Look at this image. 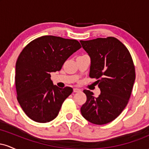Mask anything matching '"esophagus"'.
<instances>
[{"label": "esophagus", "mask_w": 149, "mask_h": 149, "mask_svg": "<svg viewBox=\"0 0 149 149\" xmlns=\"http://www.w3.org/2000/svg\"><path fill=\"white\" fill-rule=\"evenodd\" d=\"M80 91V89H78V88H74V89H73V92H78Z\"/></svg>", "instance_id": "34e87169"}]
</instances>
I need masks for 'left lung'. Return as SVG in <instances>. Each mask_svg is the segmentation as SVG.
Returning a JSON list of instances; mask_svg holds the SVG:
<instances>
[{"label":"left lung","instance_id":"8db88e82","mask_svg":"<svg viewBox=\"0 0 149 149\" xmlns=\"http://www.w3.org/2000/svg\"><path fill=\"white\" fill-rule=\"evenodd\" d=\"M91 59L90 77L97 80L98 97L85 90L86 102L80 108L89 122L104 125L122 113L130 97L135 80V69L127 47L114 37L80 40Z\"/></svg>","mask_w":149,"mask_h":149}]
</instances>
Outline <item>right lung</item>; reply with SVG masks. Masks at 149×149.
I'll return each mask as SVG.
<instances>
[{
  "label": "right lung",
  "instance_id": "obj_1",
  "mask_svg": "<svg viewBox=\"0 0 149 149\" xmlns=\"http://www.w3.org/2000/svg\"><path fill=\"white\" fill-rule=\"evenodd\" d=\"M80 47L76 40L44 36L23 49L16 63L15 86L19 104L29 118L45 123L57 117L73 89L53 85L50 73L60 71Z\"/></svg>",
  "mask_w": 149,
  "mask_h": 149
}]
</instances>
